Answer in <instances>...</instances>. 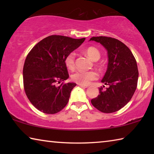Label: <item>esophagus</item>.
Returning <instances> with one entry per match:
<instances>
[{
	"label": "esophagus",
	"mask_w": 154,
	"mask_h": 154,
	"mask_svg": "<svg viewBox=\"0 0 154 154\" xmlns=\"http://www.w3.org/2000/svg\"><path fill=\"white\" fill-rule=\"evenodd\" d=\"M79 85L80 87H82L83 88H87L88 87V85H80V84H79Z\"/></svg>",
	"instance_id": "34e87169"
}]
</instances>
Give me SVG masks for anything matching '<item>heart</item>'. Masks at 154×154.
<instances>
[{
	"mask_svg": "<svg viewBox=\"0 0 154 154\" xmlns=\"http://www.w3.org/2000/svg\"><path fill=\"white\" fill-rule=\"evenodd\" d=\"M87 56L94 61H97L100 58V52L97 49L94 47H90L85 50ZM75 54L74 52L69 53L66 56L64 60V62L66 66L69 69L72 70L75 68ZM98 75L97 72L94 71H77L72 75V80L77 83L78 84L86 85L90 84L92 81L97 79Z\"/></svg>",
	"mask_w": 154,
	"mask_h": 154,
	"instance_id": "b5f03b06",
	"label": "heart"
}]
</instances>
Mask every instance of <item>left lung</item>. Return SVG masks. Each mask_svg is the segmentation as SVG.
<instances>
[{
	"instance_id": "8db88e82",
	"label": "left lung",
	"mask_w": 154,
	"mask_h": 154,
	"mask_svg": "<svg viewBox=\"0 0 154 154\" xmlns=\"http://www.w3.org/2000/svg\"><path fill=\"white\" fill-rule=\"evenodd\" d=\"M100 43L108 55V66L101 82L109 85L99 88L92 105L103 113L118 111L126 105L137 89L139 71L137 61L130 49L120 41L107 36H94L90 39ZM104 87V86H103Z\"/></svg>"
}]
</instances>
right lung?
Instances as JSON below:
<instances>
[{
    "label": "right lung",
    "mask_w": 154,
    "mask_h": 154,
    "mask_svg": "<svg viewBox=\"0 0 154 154\" xmlns=\"http://www.w3.org/2000/svg\"><path fill=\"white\" fill-rule=\"evenodd\" d=\"M85 38L51 35L38 42L28 53L23 68L24 88L28 98L47 114L60 111L69 102L75 83H62L69 77L64 60Z\"/></svg>",
    "instance_id": "obj_1"
}]
</instances>
